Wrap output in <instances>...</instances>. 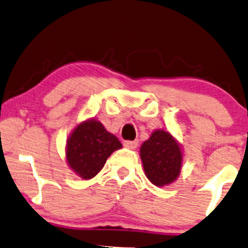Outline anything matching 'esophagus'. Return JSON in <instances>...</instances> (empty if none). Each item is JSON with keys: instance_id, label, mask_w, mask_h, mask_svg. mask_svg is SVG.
I'll return each instance as SVG.
<instances>
[{"instance_id": "1", "label": "esophagus", "mask_w": 248, "mask_h": 248, "mask_svg": "<svg viewBox=\"0 0 248 248\" xmlns=\"http://www.w3.org/2000/svg\"><path fill=\"white\" fill-rule=\"evenodd\" d=\"M139 142L138 141H124V146L128 148V149H135L138 147Z\"/></svg>"}]
</instances>
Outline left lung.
Masks as SVG:
<instances>
[{
	"label": "left lung",
	"mask_w": 248,
	"mask_h": 248,
	"mask_svg": "<svg viewBox=\"0 0 248 248\" xmlns=\"http://www.w3.org/2000/svg\"><path fill=\"white\" fill-rule=\"evenodd\" d=\"M140 157L147 178L156 186H169L181 173L183 163L181 144L164 129L154 130L142 143Z\"/></svg>",
	"instance_id": "left-lung-1"
}]
</instances>
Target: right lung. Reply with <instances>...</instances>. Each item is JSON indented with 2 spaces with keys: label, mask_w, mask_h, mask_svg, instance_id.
Instances as JSON below:
<instances>
[{
  "label": "right lung",
  "mask_w": 248,
  "mask_h": 248,
  "mask_svg": "<svg viewBox=\"0 0 248 248\" xmlns=\"http://www.w3.org/2000/svg\"><path fill=\"white\" fill-rule=\"evenodd\" d=\"M122 148L115 135L96 119L79 124L66 141V162L77 176L91 179L104 168L107 158Z\"/></svg>",
  "instance_id": "right-lung-1"
}]
</instances>
